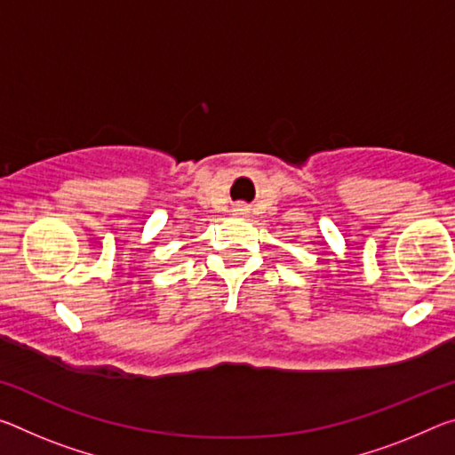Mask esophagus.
<instances>
[{"label": "esophagus", "instance_id": "obj_1", "mask_svg": "<svg viewBox=\"0 0 455 455\" xmlns=\"http://www.w3.org/2000/svg\"><path fill=\"white\" fill-rule=\"evenodd\" d=\"M239 211H244V208H239Z\"/></svg>", "mask_w": 455, "mask_h": 455}]
</instances>
